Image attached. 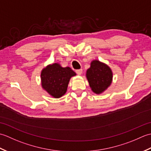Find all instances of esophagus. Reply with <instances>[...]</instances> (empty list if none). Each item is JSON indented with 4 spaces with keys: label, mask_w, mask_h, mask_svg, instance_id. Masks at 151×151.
Here are the masks:
<instances>
[{
    "label": "esophagus",
    "mask_w": 151,
    "mask_h": 151,
    "mask_svg": "<svg viewBox=\"0 0 151 151\" xmlns=\"http://www.w3.org/2000/svg\"><path fill=\"white\" fill-rule=\"evenodd\" d=\"M76 73L78 75H81V74L82 73V69H78V70H76Z\"/></svg>",
    "instance_id": "1"
}]
</instances>
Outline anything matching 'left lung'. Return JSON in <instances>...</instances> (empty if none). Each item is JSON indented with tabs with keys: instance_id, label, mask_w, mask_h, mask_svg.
I'll return each instance as SVG.
<instances>
[{
	"instance_id": "obj_1",
	"label": "left lung",
	"mask_w": 151,
	"mask_h": 151,
	"mask_svg": "<svg viewBox=\"0 0 151 151\" xmlns=\"http://www.w3.org/2000/svg\"><path fill=\"white\" fill-rule=\"evenodd\" d=\"M86 77L93 92L101 94L111 85L113 73L106 64L93 60L86 71Z\"/></svg>"
}]
</instances>
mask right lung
<instances>
[{
	"instance_id": "add662e5",
	"label": "right lung",
	"mask_w": 151,
	"mask_h": 151,
	"mask_svg": "<svg viewBox=\"0 0 151 151\" xmlns=\"http://www.w3.org/2000/svg\"><path fill=\"white\" fill-rule=\"evenodd\" d=\"M75 75L70 67H62L59 63H54L41 70V86L52 97L60 98L66 93L70 78Z\"/></svg>"
}]
</instances>
